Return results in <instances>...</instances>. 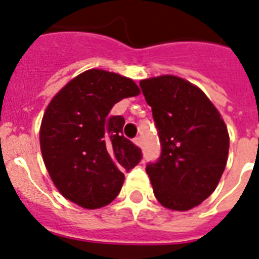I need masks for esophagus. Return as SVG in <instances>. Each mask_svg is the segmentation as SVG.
Returning <instances> with one entry per match:
<instances>
[{"mask_svg": "<svg viewBox=\"0 0 259 259\" xmlns=\"http://www.w3.org/2000/svg\"><path fill=\"white\" fill-rule=\"evenodd\" d=\"M134 142H135V145L139 146V148H141V146H142V140H141V137H136V139L134 140Z\"/></svg>", "mask_w": 259, "mask_h": 259, "instance_id": "1", "label": "esophagus"}]
</instances>
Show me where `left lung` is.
Listing matches in <instances>:
<instances>
[{
	"label": "left lung",
	"mask_w": 259,
	"mask_h": 259,
	"mask_svg": "<svg viewBox=\"0 0 259 259\" xmlns=\"http://www.w3.org/2000/svg\"><path fill=\"white\" fill-rule=\"evenodd\" d=\"M162 144L146 167L154 195L170 210L193 209L217 187L229 156L226 123L208 96L189 80L164 74L140 80Z\"/></svg>",
	"instance_id": "obj_1"
}]
</instances>
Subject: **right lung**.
<instances>
[{
  "mask_svg": "<svg viewBox=\"0 0 259 259\" xmlns=\"http://www.w3.org/2000/svg\"><path fill=\"white\" fill-rule=\"evenodd\" d=\"M140 95L134 79L89 69L52 97L39 128L46 169L59 193L86 209L117 198L123 172L141 160V150L123 136L124 118L109 115L127 97Z\"/></svg>",
  "mask_w": 259,
  "mask_h": 259,
  "instance_id": "add662e5",
  "label": "right lung"
}]
</instances>
